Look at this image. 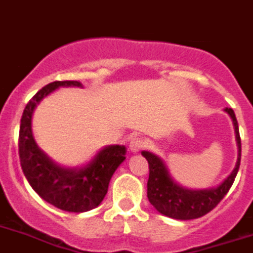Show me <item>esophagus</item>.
<instances>
[{"instance_id": "esophagus-1", "label": "esophagus", "mask_w": 253, "mask_h": 253, "mask_svg": "<svg viewBox=\"0 0 253 253\" xmlns=\"http://www.w3.org/2000/svg\"><path fill=\"white\" fill-rule=\"evenodd\" d=\"M146 147V142L143 139H140V138H133V139L130 140V143H129V149H130V152H133V153H138V152L140 151V149H143Z\"/></svg>"}]
</instances>
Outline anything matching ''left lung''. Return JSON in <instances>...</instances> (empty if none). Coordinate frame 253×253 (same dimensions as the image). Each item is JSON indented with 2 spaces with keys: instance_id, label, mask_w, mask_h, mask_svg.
I'll return each mask as SVG.
<instances>
[{
  "instance_id": "8db88e82",
  "label": "left lung",
  "mask_w": 253,
  "mask_h": 253,
  "mask_svg": "<svg viewBox=\"0 0 253 253\" xmlns=\"http://www.w3.org/2000/svg\"><path fill=\"white\" fill-rule=\"evenodd\" d=\"M224 111L231 116L232 123H233L238 154H237V162L233 171L218 186L198 190L187 189L172 177L162 158L152 152L142 151V156L146 157L149 165L147 196H148L149 203L161 214L172 219H178V220L200 218L209 213L210 210H213L224 198L225 194L229 191L240 169L241 138L234 111L231 107H225Z\"/></svg>"
}]
</instances>
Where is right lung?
Here are the masks:
<instances>
[{
	"instance_id": "obj_1",
	"label": "right lung",
	"mask_w": 253,
	"mask_h": 253,
	"mask_svg": "<svg viewBox=\"0 0 253 253\" xmlns=\"http://www.w3.org/2000/svg\"><path fill=\"white\" fill-rule=\"evenodd\" d=\"M59 87H84L78 81H55L38 91L24 109L20 124L21 169L35 193L58 209L84 213L99 207L116 169L125 161V146H106L84 166L64 167L39 148L33 134V115L38 105Z\"/></svg>"
}]
</instances>
